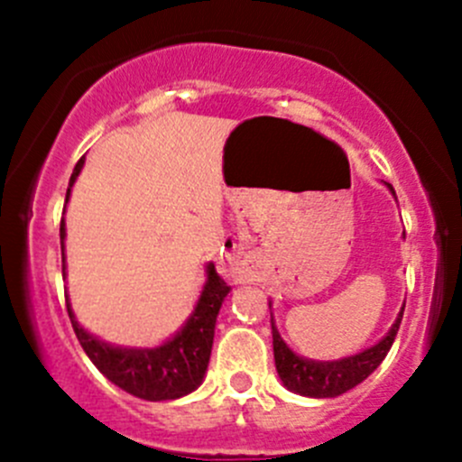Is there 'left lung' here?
<instances>
[{
  "label": "left lung",
  "mask_w": 462,
  "mask_h": 462,
  "mask_svg": "<svg viewBox=\"0 0 462 462\" xmlns=\"http://www.w3.org/2000/svg\"><path fill=\"white\" fill-rule=\"evenodd\" d=\"M389 188V192L393 194V188L389 183H384ZM404 306L400 310L398 319L393 321V326L389 328V333L374 344V346L365 348V351L356 353V356L342 357V360H309V357H301L288 346L286 342L279 335L277 326L273 321V351H274V366H277V374L282 377L283 386L292 393L306 395V398H337V395L346 393L353 386H357L360 382H365L377 366L382 365V360L389 353L391 344H393L395 335H398L400 321H402Z\"/></svg>",
  "instance_id": "left-lung-1"
}]
</instances>
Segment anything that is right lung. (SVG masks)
<instances>
[{
	"instance_id": "add662e5",
	"label": "right lung",
	"mask_w": 462,
	"mask_h": 462,
	"mask_svg": "<svg viewBox=\"0 0 462 462\" xmlns=\"http://www.w3.org/2000/svg\"><path fill=\"white\" fill-rule=\"evenodd\" d=\"M82 167H85V161L80 158L76 170H73L71 180H69L67 201ZM64 239H67V227H64L62 218L60 241H62V274L67 277ZM205 274H208V279L203 283L201 297H199L188 321L170 339L152 348L114 346V344L102 342L100 337L88 333L85 326L76 319V313H73L71 304L67 300V310L73 330H76L78 342L82 344L88 360L97 366V371L106 380L114 382L116 386H120L127 393L136 395V398L149 400V402L176 400L197 391L209 365L218 310H221L223 300L230 292V286L218 277L214 263H208Z\"/></svg>"
}]
</instances>
